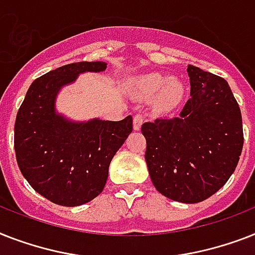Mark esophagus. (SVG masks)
<instances>
[{
    "label": "esophagus",
    "mask_w": 255,
    "mask_h": 255,
    "mask_svg": "<svg viewBox=\"0 0 255 255\" xmlns=\"http://www.w3.org/2000/svg\"><path fill=\"white\" fill-rule=\"evenodd\" d=\"M143 120V115H140V114L133 116V129H135V131H139L140 128H141Z\"/></svg>",
    "instance_id": "34e87169"
}]
</instances>
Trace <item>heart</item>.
I'll use <instances>...</instances> for the list:
<instances>
[{"mask_svg":"<svg viewBox=\"0 0 255 255\" xmlns=\"http://www.w3.org/2000/svg\"><path fill=\"white\" fill-rule=\"evenodd\" d=\"M132 92L137 98L149 99L153 96L155 108L160 112H169L181 103L185 87L177 78H167L160 73H147L133 79Z\"/></svg>","mask_w":255,"mask_h":255,"instance_id":"obj_1","label":"heart"}]
</instances>
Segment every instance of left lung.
I'll list each match as a JSON object with an SVG mask.
<instances>
[{
	"mask_svg": "<svg viewBox=\"0 0 255 255\" xmlns=\"http://www.w3.org/2000/svg\"><path fill=\"white\" fill-rule=\"evenodd\" d=\"M190 99L178 118L141 126L148 172L160 193L196 204L233 174L244 145L242 116L225 79L188 65Z\"/></svg>",
	"mask_w": 255,
	"mask_h": 255,
	"instance_id": "left-lung-1",
	"label": "left lung"
}]
</instances>
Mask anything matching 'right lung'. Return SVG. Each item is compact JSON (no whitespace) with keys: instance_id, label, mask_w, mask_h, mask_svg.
Here are the masks:
<instances>
[{"instance_id":"obj_1","label":"right lung","mask_w":255,"mask_h":255,"mask_svg":"<svg viewBox=\"0 0 255 255\" xmlns=\"http://www.w3.org/2000/svg\"><path fill=\"white\" fill-rule=\"evenodd\" d=\"M106 62H77L38 78L29 87L14 126L18 167L35 192L62 206H79L99 196L108 168L128 135L132 116L120 122H75L58 114L57 96L83 73H102Z\"/></svg>"}]
</instances>
